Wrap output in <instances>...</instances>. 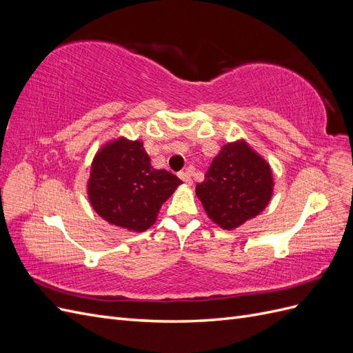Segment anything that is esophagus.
<instances>
[{"label": "esophagus", "instance_id": "34e87169", "mask_svg": "<svg viewBox=\"0 0 353 353\" xmlns=\"http://www.w3.org/2000/svg\"><path fill=\"white\" fill-rule=\"evenodd\" d=\"M179 178L183 179L184 183H185V184H188V185H190L191 183H193V179H191V174H190V172H187V170H185V172H181V174H179Z\"/></svg>", "mask_w": 353, "mask_h": 353}]
</instances>
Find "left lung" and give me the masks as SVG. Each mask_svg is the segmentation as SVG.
I'll list each match as a JSON object with an SVG mask.
<instances>
[{
  "label": "left lung",
  "instance_id": "8db88e82",
  "mask_svg": "<svg viewBox=\"0 0 353 353\" xmlns=\"http://www.w3.org/2000/svg\"><path fill=\"white\" fill-rule=\"evenodd\" d=\"M196 193L213 222L225 230L237 228L268 205L271 168L245 143H228L212 160Z\"/></svg>",
  "mask_w": 353,
  "mask_h": 353
}]
</instances>
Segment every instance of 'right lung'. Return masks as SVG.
<instances>
[{"label": "right lung", "mask_w": 353, "mask_h": 353, "mask_svg": "<svg viewBox=\"0 0 353 353\" xmlns=\"http://www.w3.org/2000/svg\"><path fill=\"white\" fill-rule=\"evenodd\" d=\"M179 184L174 174L152 166L143 143L119 138L95 156L88 194L94 210L112 225L141 232Z\"/></svg>", "instance_id": "add662e5"}]
</instances>
